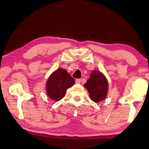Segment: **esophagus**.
Returning a JSON list of instances; mask_svg holds the SVG:
<instances>
[{
    "label": "esophagus",
    "instance_id": "34e87169",
    "mask_svg": "<svg viewBox=\"0 0 149 149\" xmlns=\"http://www.w3.org/2000/svg\"><path fill=\"white\" fill-rule=\"evenodd\" d=\"M75 83H76V84H80L81 79H75Z\"/></svg>",
    "mask_w": 149,
    "mask_h": 149
}]
</instances>
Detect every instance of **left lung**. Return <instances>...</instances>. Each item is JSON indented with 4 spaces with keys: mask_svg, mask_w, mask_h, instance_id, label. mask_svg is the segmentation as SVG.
<instances>
[{
    "mask_svg": "<svg viewBox=\"0 0 149 149\" xmlns=\"http://www.w3.org/2000/svg\"><path fill=\"white\" fill-rule=\"evenodd\" d=\"M93 101L98 102L104 100L107 95L108 81L104 75L100 72L94 70L90 78L84 84Z\"/></svg>",
    "mask_w": 149,
    "mask_h": 149,
    "instance_id": "1",
    "label": "left lung"
}]
</instances>
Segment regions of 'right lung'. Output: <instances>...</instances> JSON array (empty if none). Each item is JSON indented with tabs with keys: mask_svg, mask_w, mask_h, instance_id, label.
<instances>
[{
	"mask_svg": "<svg viewBox=\"0 0 149 149\" xmlns=\"http://www.w3.org/2000/svg\"><path fill=\"white\" fill-rule=\"evenodd\" d=\"M75 79L65 70L58 69L52 73L47 81L46 89L49 97L58 101L64 97L66 90L72 87Z\"/></svg>",
	"mask_w": 149,
	"mask_h": 149,
	"instance_id": "add662e5",
	"label": "right lung"
}]
</instances>
